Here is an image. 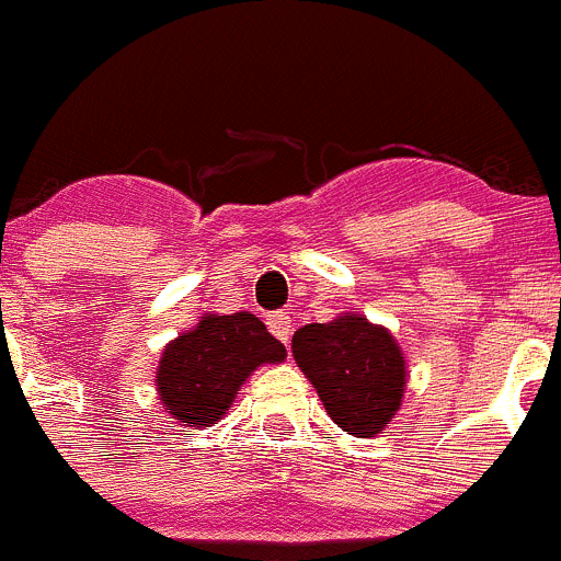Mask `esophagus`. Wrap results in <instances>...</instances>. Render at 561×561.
Here are the masks:
<instances>
[{
    "label": "esophagus",
    "instance_id": "1",
    "mask_svg": "<svg viewBox=\"0 0 561 561\" xmlns=\"http://www.w3.org/2000/svg\"><path fill=\"white\" fill-rule=\"evenodd\" d=\"M265 323H268L271 334H274V337H279L282 343H287V340H290V316H287V312H271V316L265 318Z\"/></svg>",
    "mask_w": 561,
    "mask_h": 561
}]
</instances>
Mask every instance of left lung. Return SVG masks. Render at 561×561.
Masks as SVG:
<instances>
[{"label": "left lung", "instance_id": "obj_1", "mask_svg": "<svg viewBox=\"0 0 561 561\" xmlns=\"http://www.w3.org/2000/svg\"><path fill=\"white\" fill-rule=\"evenodd\" d=\"M293 357L343 432L370 437L399 412L407 385L404 357L392 334L368 318L307 323L293 334Z\"/></svg>", "mask_w": 561, "mask_h": 561}]
</instances>
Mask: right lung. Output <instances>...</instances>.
<instances>
[{"label":"right lung","instance_id":"1","mask_svg":"<svg viewBox=\"0 0 561 561\" xmlns=\"http://www.w3.org/2000/svg\"><path fill=\"white\" fill-rule=\"evenodd\" d=\"M285 345L251 312L204 316L196 329L165 345L157 390L180 423L207 426L227 415L234 392L263 363H282Z\"/></svg>","mask_w":561,"mask_h":561}]
</instances>
